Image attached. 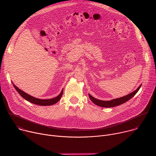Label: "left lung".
<instances>
[{"instance_id":"obj_1","label":"left lung","mask_w":156,"mask_h":156,"mask_svg":"<svg viewBox=\"0 0 156 156\" xmlns=\"http://www.w3.org/2000/svg\"><path fill=\"white\" fill-rule=\"evenodd\" d=\"M141 86V84H140V86L136 89L135 91H134L133 92L129 93L128 95H126L123 97H121L119 98H117V99H112L110 101H102V100H99L98 99L94 98V97H93L91 95H90L89 94V98H90L91 101L96 105L102 107H116L117 105H121L126 102H127L128 101H129L130 99H131L133 96H134L137 92L139 91V90L140 89Z\"/></svg>"}]
</instances>
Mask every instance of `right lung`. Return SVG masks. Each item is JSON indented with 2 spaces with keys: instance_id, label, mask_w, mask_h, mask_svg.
Returning <instances> with one entry per match:
<instances>
[{
  "instance_id": "right-lung-1",
  "label": "right lung",
  "mask_w": 156,
  "mask_h": 156,
  "mask_svg": "<svg viewBox=\"0 0 156 156\" xmlns=\"http://www.w3.org/2000/svg\"><path fill=\"white\" fill-rule=\"evenodd\" d=\"M13 87H15V90H16V91L20 94V96L22 98H23L25 100H27L33 104L39 105H43V106L52 105L55 104L57 102H58V101L60 99V98L63 94V90L62 89V90L61 93L59 94V95H58L57 97H55L54 98H52V99H41L36 98L33 97L31 95L26 93L25 92L21 90L20 89H19L17 86H16L13 83Z\"/></svg>"
}]
</instances>
